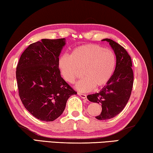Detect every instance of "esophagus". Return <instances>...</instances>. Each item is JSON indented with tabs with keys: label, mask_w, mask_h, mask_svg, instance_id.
I'll return each instance as SVG.
<instances>
[{
	"label": "esophagus",
	"mask_w": 153,
	"mask_h": 153,
	"mask_svg": "<svg viewBox=\"0 0 153 153\" xmlns=\"http://www.w3.org/2000/svg\"><path fill=\"white\" fill-rule=\"evenodd\" d=\"M77 94H78L79 96H80L82 98H83L84 100H87V98H86V94H84V93H77Z\"/></svg>",
	"instance_id": "34e87169"
}]
</instances>
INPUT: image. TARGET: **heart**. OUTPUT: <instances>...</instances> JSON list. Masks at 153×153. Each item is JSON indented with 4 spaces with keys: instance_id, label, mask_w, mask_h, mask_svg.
<instances>
[{
    "instance_id": "1",
    "label": "heart",
    "mask_w": 153,
    "mask_h": 153,
    "mask_svg": "<svg viewBox=\"0 0 153 153\" xmlns=\"http://www.w3.org/2000/svg\"><path fill=\"white\" fill-rule=\"evenodd\" d=\"M58 65L62 78L71 84L81 76L82 70L84 77L76 83V88L88 92L110 80L115 71L116 57L111 50L99 45H84L75 48L70 56L62 55Z\"/></svg>"
}]
</instances>
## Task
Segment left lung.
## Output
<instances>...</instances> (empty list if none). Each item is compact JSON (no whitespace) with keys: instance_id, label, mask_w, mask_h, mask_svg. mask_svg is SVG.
<instances>
[{"instance_id":"1","label":"left lung","mask_w":153,"mask_h":153,"mask_svg":"<svg viewBox=\"0 0 153 153\" xmlns=\"http://www.w3.org/2000/svg\"><path fill=\"white\" fill-rule=\"evenodd\" d=\"M109 42L116 56V67L113 76L106 85L97 93L88 95L91 102L102 104V112L96 119L106 120L117 115L131 97L133 85V71L131 56L122 46L113 40Z\"/></svg>"}]
</instances>
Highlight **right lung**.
Listing matches in <instances>:
<instances>
[{
    "label": "right lung",
    "instance_id": "right-lung-1",
    "mask_svg": "<svg viewBox=\"0 0 153 153\" xmlns=\"http://www.w3.org/2000/svg\"><path fill=\"white\" fill-rule=\"evenodd\" d=\"M65 38L42 39L25 50L16 67L20 98L31 115L52 122L62 115L67 100L77 92L65 81L58 69Z\"/></svg>",
    "mask_w": 153,
    "mask_h": 153
}]
</instances>
